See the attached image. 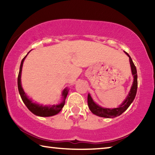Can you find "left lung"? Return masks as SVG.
<instances>
[{"instance_id":"8db88e82","label":"left lung","mask_w":155,"mask_h":155,"mask_svg":"<svg viewBox=\"0 0 155 155\" xmlns=\"http://www.w3.org/2000/svg\"><path fill=\"white\" fill-rule=\"evenodd\" d=\"M125 53L127 54L129 57L130 64L131 67V71H132V74L133 76V83L132 85V87L130 88V90L128 93V95L127 96V98L124 100V101L120 104L119 107L114 109H109V108H103V107H100L98 104H96L94 103V101L91 98V96L88 94L87 96V104L88 107L90 108V111L98 116L103 117H107V118H112V117H115L117 116L121 115L122 113H124L126 110H127L128 107L130 105V104L133 103V100L135 99V97L136 96V93H137V69L135 64H133V60L131 57L129 56L127 52Z\"/></svg>"}]
</instances>
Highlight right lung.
Masks as SVG:
<instances>
[{
	"label": "right lung",
	"mask_w": 155,
	"mask_h": 155,
	"mask_svg": "<svg viewBox=\"0 0 155 155\" xmlns=\"http://www.w3.org/2000/svg\"><path fill=\"white\" fill-rule=\"evenodd\" d=\"M27 54L22 59V61H21L20 71L18 77V91H19L20 95L21 96V98H22L23 103L25 104V105L27 106L28 110L32 112L33 114L38 115V116H41V117H49V116H52V115H56L60 112V111H61L64 106L65 98H66V96L68 93V90L67 88H65L64 89V91H63L62 92L63 101H61V103L59 104H54V105H51V106H43L41 105V104L40 105V104L33 103L32 101L28 98L27 96L26 95L25 92L22 87V85H21V73H22L23 62H24L26 57L27 56Z\"/></svg>",
	"instance_id": "1"
}]
</instances>
